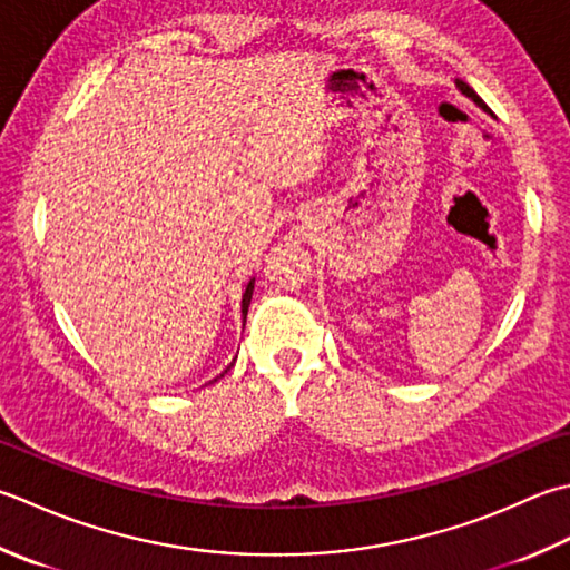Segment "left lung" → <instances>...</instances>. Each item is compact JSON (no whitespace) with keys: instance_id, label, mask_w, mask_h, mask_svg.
Masks as SVG:
<instances>
[{"instance_id":"1","label":"left lung","mask_w":570,"mask_h":570,"mask_svg":"<svg viewBox=\"0 0 570 570\" xmlns=\"http://www.w3.org/2000/svg\"><path fill=\"white\" fill-rule=\"evenodd\" d=\"M456 88H460V91H462L464 96H470V98L474 100V104H476L479 108H484V110H489V108H487V104H484V100L476 96V91H474V88H472L470 83H464V81H456Z\"/></svg>"}]
</instances>
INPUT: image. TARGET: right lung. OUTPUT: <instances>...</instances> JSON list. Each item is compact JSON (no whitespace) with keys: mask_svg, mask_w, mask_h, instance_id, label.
<instances>
[{"mask_svg":"<svg viewBox=\"0 0 570 570\" xmlns=\"http://www.w3.org/2000/svg\"><path fill=\"white\" fill-rule=\"evenodd\" d=\"M252 292H254V282H249V284H247V292H244V296H242V314H244V321H247V311H249ZM225 373H227V371H225ZM225 373H222V375H225ZM222 375H219V377H222ZM215 381H217V377H215Z\"/></svg>","mask_w":570,"mask_h":570,"instance_id":"add662e5","label":"right lung"}]
</instances>
